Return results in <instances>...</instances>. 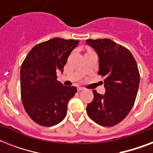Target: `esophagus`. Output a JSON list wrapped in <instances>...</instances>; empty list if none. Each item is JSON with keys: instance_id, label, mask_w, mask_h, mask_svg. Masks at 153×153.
<instances>
[{"instance_id": "1", "label": "esophagus", "mask_w": 153, "mask_h": 153, "mask_svg": "<svg viewBox=\"0 0 153 153\" xmlns=\"http://www.w3.org/2000/svg\"><path fill=\"white\" fill-rule=\"evenodd\" d=\"M77 90H78V91H83L84 88L83 87H81V86H78V87H77Z\"/></svg>"}]
</instances>
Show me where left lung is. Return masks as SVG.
<instances>
[{
	"mask_svg": "<svg viewBox=\"0 0 153 153\" xmlns=\"http://www.w3.org/2000/svg\"><path fill=\"white\" fill-rule=\"evenodd\" d=\"M86 44L98 53V74L105 77V88L104 95L93 91L86 112L98 125L114 126L126 118L135 102L140 83L137 64L128 49L111 39H86Z\"/></svg>",
	"mask_w": 153,
	"mask_h": 153,
	"instance_id": "obj_1",
	"label": "left lung"
}]
</instances>
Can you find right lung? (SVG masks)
Returning a JSON list of instances; mask_svg holds the SVG:
<instances>
[{"label":"right lung","mask_w":153,"mask_h":153,"mask_svg":"<svg viewBox=\"0 0 153 153\" xmlns=\"http://www.w3.org/2000/svg\"><path fill=\"white\" fill-rule=\"evenodd\" d=\"M79 40L53 38L32 48L20 67V94L28 116L43 126L57 125L67 115V104L75 86L57 81L56 71L63 67Z\"/></svg>","instance_id":"right-lung-1"}]
</instances>
